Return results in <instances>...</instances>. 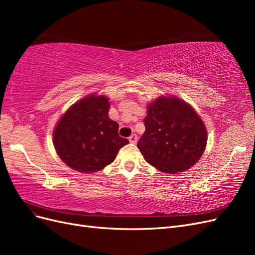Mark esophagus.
<instances>
[{"label":"esophagus","mask_w":255,"mask_h":255,"mask_svg":"<svg viewBox=\"0 0 255 255\" xmlns=\"http://www.w3.org/2000/svg\"><path fill=\"white\" fill-rule=\"evenodd\" d=\"M137 135L136 134H132L130 135L129 137H128V140H129V142H132V143H136L137 142Z\"/></svg>","instance_id":"34e87169"}]
</instances>
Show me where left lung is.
I'll return each mask as SVG.
<instances>
[{"label": "left lung", "instance_id": "left-lung-1", "mask_svg": "<svg viewBox=\"0 0 255 255\" xmlns=\"http://www.w3.org/2000/svg\"><path fill=\"white\" fill-rule=\"evenodd\" d=\"M145 130L137 143L145 161L165 173L187 170L202 156L206 128L194 109L174 97H159L143 120Z\"/></svg>", "mask_w": 255, "mask_h": 255}]
</instances>
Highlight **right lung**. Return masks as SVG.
I'll use <instances>...</instances> for the list:
<instances>
[{"mask_svg": "<svg viewBox=\"0 0 255 255\" xmlns=\"http://www.w3.org/2000/svg\"><path fill=\"white\" fill-rule=\"evenodd\" d=\"M110 102L104 96H88L76 102L60 118L53 133L58 156L80 172H96L113 163L127 138L109 117Z\"/></svg>", "mask_w": 255, "mask_h": 255, "instance_id": "add662e5", "label": "right lung"}]
</instances>
